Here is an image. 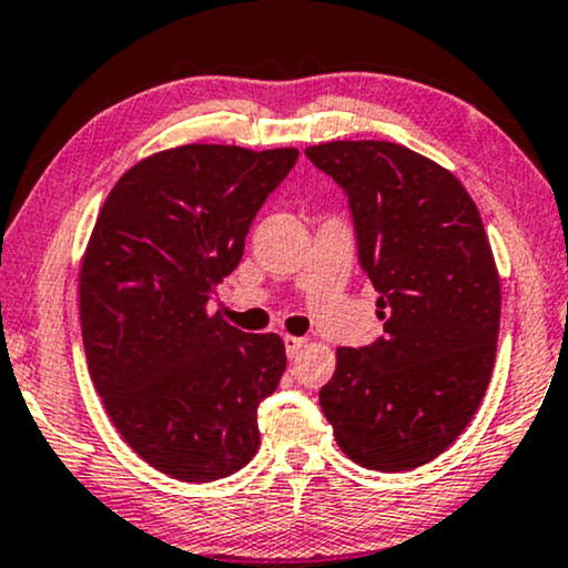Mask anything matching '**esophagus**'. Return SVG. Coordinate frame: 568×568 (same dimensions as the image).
<instances>
[{"mask_svg":"<svg viewBox=\"0 0 568 568\" xmlns=\"http://www.w3.org/2000/svg\"><path fill=\"white\" fill-rule=\"evenodd\" d=\"M305 342H307V338H302V336H290V334H286V336H284L286 355H290V357H297V355H300V349L305 347Z\"/></svg>","mask_w":568,"mask_h":568,"instance_id":"1","label":"esophagus"}]
</instances>
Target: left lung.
<instances>
[{"instance_id":"obj_1","label":"left lung","mask_w":568,"mask_h":568,"mask_svg":"<svg viewBox=\"0 0 568 568\" xmlns=\"http://www.w3.org/2000/svg\"><path fill=\"white\" fill-rule=\"evenodd\" d=\"M347 193L383 336L336 349L321 409L352 462L402 473L444 454L496 363L500 284L480 211L436 161L386 140L305 149Z\"/></svg>"}]
</instances>
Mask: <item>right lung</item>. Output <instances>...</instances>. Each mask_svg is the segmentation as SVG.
<instances>
[{
    "label": "right lung",
    "mask_w": 568,
    "mask_h": 568,
    "mask_svg": "<svg viewBox=\"0 0 568 568\" xmlns=\"http://www.w3.org/2000/svg\"><path fill=\"white\" fill-rule=\"evenodd\" d=\"M297 149L180 145L120 176L80 268L93 386L132 452L159 473L211 483L253 459L257 407L286 367L276 334L209 313L255 213Z\"/></svg>",
    "instance_id": "add662e5"
}]
</instances>
